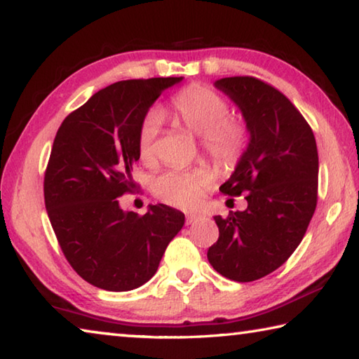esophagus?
<instances>
[{
  "label": "esophagus",
  "instance_id": "esophagus-1",
  "mask_svg": "<svg viewBox=\"0 0 359 359\" xmlns=\"http://www.w3.org/2000/svg\"><path fill=\"white\" fill-rule=\"evenodd\" d=\"M201 218H203V215H198V214H190V215H187V224H191V223H194V222L201 220Z\"/></svg>",
  "mask_w": 359,
  "mask_h": 359
}]
</instances>
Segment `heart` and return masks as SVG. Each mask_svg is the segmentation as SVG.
<instances>
[{
  "label": "heart",
  "mask_w": 359,
  "mask_h": 359,
  "mask_svg": "<svg viewBox=\"0 0 359 359\" xmlns=\"http://www.w3.org/2000/svg\"><path fill=\"white\" fill-rule=\"evenodd\" d=\"M172 109L179 123L191 135L203 139V149L217 165L222 168L238 165L247 145V131L241 120L229 117V106L223 96L208 87L191 85L174 96ZM161 121V114L151 111L139 130L137 149L145 161L155 155ZM209 180L205 171L187 172L171 169L155 180L154 188L165 203L191 208L198 203Z\"/></svg>",
  "instance_id": "obj_1"
}]
</instances>
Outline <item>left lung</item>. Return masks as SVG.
I'll use <instances>...</instances> for the list:
<instances>
[{
    "label": "left lung",
    "mask_w": 359,
    "mask_h": 359,
    "mask_svg": "<svg viewBox=\"0 0 359 359\" xmlns=\"http://www.w3.org/2000/svg\"><path fill=\"white\" fill-rule=\"evenodd\" d=\"M242 114L248 144L220 187L245 194L247 209L214 217L220 231L208 259L223 277L253 282L280 267L306 234L317 208L318 151L311 126L283 93L255 77L215 81Z\"/></svg>",
    "instance_id": "8db88e82"
}]
</instances>
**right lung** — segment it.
I'll list each match as a JSON object with an SVG mask.
<instances>
[{"mask_svg": "<svg viewBox=\"0 0 359 359\" xmlns=\"http://www.w3.org/2000/svg\"><path fill=\"white\" fill-rule=\"evenodd\" d=\"M182 79L115 82L57 131L44 177L46 209L72 269L101 290L130 291L149 282L185 223L166 204L149 205L141 217L118 201L136 188L133 168L145 115Z\"/></svg>", "mask_w": 359, "mask_h": 359, "instance_id": "obj_1", "label": "right lung"}]
</instances>
